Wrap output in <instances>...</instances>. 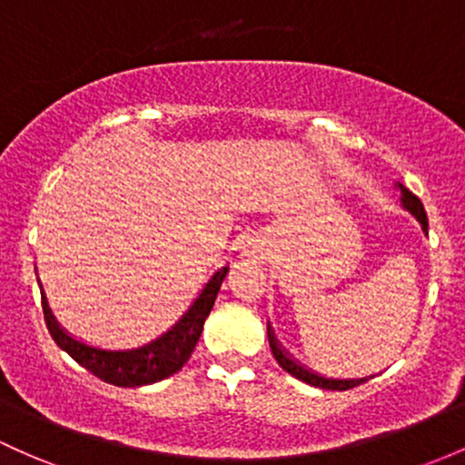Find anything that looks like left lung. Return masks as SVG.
<instances>
[{"instance_id": "8db88e82", "label": "left lung", "mask_w": 465, "mask_h": 465, "mask_svg": "<svg viewBox=\"0 0 465 465\" xmlns=\"http://www.w3.org/2000/svg\"><path fill=\"white\" fill-rule=\"evenodd\" d=\"M397 187H400V192H401V207H404L406 212H411L412 216L420 221L423 232L428 233V216H426V209H423V205H421V201L411 190H406L401 183H397ZM267 335H269V346H272V353L275 357V361H278V364L282 366L289 375L298 377V380L307 381V384H311V386H318V389H326V391H349V389H353V386L364 384L366 380H371V377H373V375L360 377V380H335V377H324V375L315 373V371L307 369V366H302L298 360H293V357H291L287 351L282 349V344L275 340L272 326H267Z\"/></svg>"}]
</instances>
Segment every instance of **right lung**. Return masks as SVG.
<instances>
[{"label":"right lung","mask_w":465,"mask_h":465,"mask_svg":"<svg viewBox=\"0 0 465 465\" xmlns=\"http://www.w3.org/2000/svg\"><path fill=\"white\" fill-rule=\"evenodd\" d=\"M227 272L229 267L218 269L209 278L205 287H203L201 295L193 300L192 307L185 311V315L170 331H165L161 338L147 341V344L139 346V349L108 351L74 340L54 320L53 311L48 307V300L44 295L42 284H39V289H42L45 326H48L50 335L57 341L59 349H64L74 361H79L84 369H88L99 380L114 386H125V389L154 384V381H161L165 377L178 373L183 369V364L190 360L192 351L196 349L198 338L203 333V324H205L209 311H212L213 302H216V295L221 291V284Z\"/></svg>","instance_id":"obj_1"}]
</instances>
